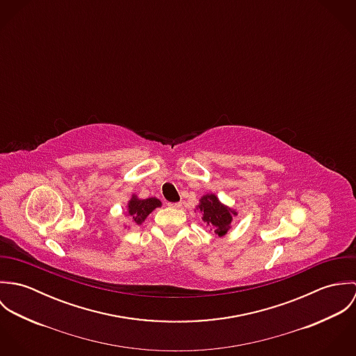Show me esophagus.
Returning a JSON list of instances; mask_svg holds the SVG:
<instances>
[{
	"instance_id": "esophagus-1",
	"label": "esophagus",
	"mask_w": 356,
	"mask_h": 356,
	"mask_svg": "<svg viewBox=\"0 0 356 356\" xmlns=\"http://www.w3.org/2000/svg\"><path fill=\"white\" fill-rule=\"evenodd\" d=\"M181 205H182L181 203H168L170 208H181Z\"/></svg>"
}]
</instances>
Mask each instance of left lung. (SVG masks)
<instances>
[{"mask_svg": "<svg viewBox=\"0 0 356 356\" xmlns=\"http://www.w3.org/2000/svg\"><path fill=\"white\" fill-rule=\"evenodd\" d=\"M196 208L202 212L204 222L211 226L213 233L219 237L227 234L232 227L233 218L237 215V211L220 203L213 193L204 195Z\"/></svg>", "mask_w": 356, "mask_h": 356, "instance_id": "1", "label": "left lung"}]
</instances>
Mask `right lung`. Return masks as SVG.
Wrapping results in <instances>:
<instances>
[{
	"instance_id": "1",
	"label": "right lung",
	"mask_w": 356,
	"mask_h": 356,
	"mask_svg": "<svg viewBox=\"0 0 356 356\" xmlns=\"http://www.w3.org/2000/svg\"><path fill=\"white\" fill-rule=\"evenodd\" d=\"M161 202L151 197V199H138L136 195L127 203V216L134 225H143L147 216L152 212L154 208L160 207Z\"/></svg>"
}]
</instances>
